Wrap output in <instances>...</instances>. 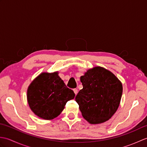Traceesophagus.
<instances>
[{
	"mask_svg": "<svg viewBox=\"0 0 147 147\" xmlns=\"http://www.w3.org/2000/svg\"><path fill=\"white\" fill-rule=\"evenodd\" d=\"M73 91H74V93H75V95H76L78 93V89L77 88H74L73 89Z\"/></svg>",
	"mask_w": 147,
	"mask_h": 147,
	"instance_id": "1",
	"label": "esophagus"
}]
</instances>
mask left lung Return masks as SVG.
I'll use <instances>...</instances> for the list:
<instances>
[{"label": "left lung", "instance_id": "1", "mask_svg": "<svg viewBox=\"0 0 147 147\" xmlns=\"http://www.w3.org/2000/svg\"><path fill=\"white\" fill-rule=\"evenodd\" d=\"M80 80L83 88L75 100L83 117L93 124L108 121L119 105L121 82L111 71L99 66L88 69Z\"/></svg>", "mask_w": 147, "mask_h": 147}]
</instances>
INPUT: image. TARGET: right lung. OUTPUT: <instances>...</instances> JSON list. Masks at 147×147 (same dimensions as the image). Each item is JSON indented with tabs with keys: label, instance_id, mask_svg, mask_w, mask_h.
<instances>
[{
	"label": "right lung",
	"instance_id": "right-lung-1",
	"mask_svg": "<svg viewBox=\"0 0 147 147\" xmlns=\"http://www.w3.org/2000/svg\"><path fill=\"white\" fill-rule=\"evenodd\" d=\"M74 96V92L67 88L57 72L41 73L30 84L27 91L31 110L46 120L57 117L67 102Z\"/></svg>",
	"mask_w": 147,
	"mask_h": 147
}]
</instances>
